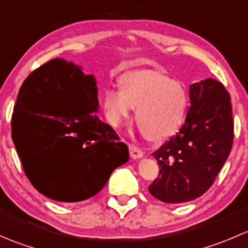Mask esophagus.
<instances>
[{"label": "esophagus", "instance_id": "1", "mask_svg": "<svg viewBox=\"0 0 248 248\" xmlns=\"http://www.w3.org/2000/svg\"><path fill=\"white\" fill-rule=\"evenodd\" d=\"M129 155H131L132 158H140V157H142V151L136 145L129 144Z\"/></svg>", "mask_w": 248, "mask_h": 248}]
</instances>
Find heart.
Masks as SVG:
<instances>
[{"instance_id": "b5f03b06", "label": "heart", "mask_w": 248, "mask_h": 248, "mask_svg": "<svg viewBox=\"0 0 248 248\" xmlns=\"http://www.w3.org/2000/svg\"><path fill=\"white\" fill-rule=\"evenodd\" d=\"M137 107L136 119L151 140L168 139L182 127L188 109L184 85L157 71H131L120 77V87H107L102 108L112 127H120Z\"/></svg>"}]
</instances>
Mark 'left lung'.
I'll return each mask as SVG.
<instances>
[{
	"label": "left lung",
	"mask_w": 248,
	"mask_h": 248,
	"mask_svg": "<svg viewBox=\"0 0 248 248\" xmlns=\"http://www.w3.org/2000/svg\"><path fill=\"white\" fill-rule=\"evenodd\" d=\"M189 102L180 131L152 154L161 170L149 191L169 204L202 196L226 163L234 140L231 94L222 82L209 78L193 84Z\"/></svg>",
	"instance_id": "8db88e82"
}]
</instances>
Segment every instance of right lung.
Masks as SVG:
<instances>
[{"instance_id": "right-lung-1", "label": "right lung", "mask_w": 248, "mask_h": 248, "mask_svg": "<svg viewBox=\"0 0 248 248\" xmlns=\"http://www.w3.org/2000/svg\"><path fill=\"white\" fill-rule=\"evenodd\" d=\"M96 80L54 59L20 87L12 139L32 186L61 202L96 196L110 174L128 161V147L97 116Z\"/></svg>"}]
</instances>
